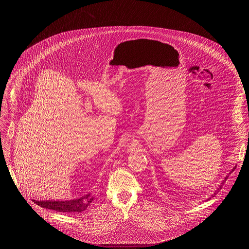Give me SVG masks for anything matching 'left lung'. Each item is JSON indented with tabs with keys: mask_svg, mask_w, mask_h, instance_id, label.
Instances as JSON below:
<instances>
[{
	"mask_svg": "<svg viewBox=\"0 0 249 249\" xmlns=\"http://www.w3.org/2000/svg\"><path fill=\"white\" fill-rule=\"evenodd\" d=\"M233 169H234V168H233ZM232 171H233V170H232ZM228 177H229V175H228V176H226V178H225V180H224V181H223V183H222V185H220V187H219V188H218V190H217V192H219V190H221V189H222V187H223V185H224V183H225V182H226V180H227V179H228ZM216 194H217V193H215V194H214V195H216Z\"/></svg>",
	"mask_w": 249,
	"mask_h": 249,
	"instance_id": "left-lung-1",
	"label": "left lung"
}]
</instances>
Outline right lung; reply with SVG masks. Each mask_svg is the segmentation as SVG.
Masks as SVG:
<instances>
[{"label":"right lung","instance_id":"add662e5","mask_svg":"<svg viewBox=\"0 0 249 249\" xmlns=\"http://www.w3.org/2000/svg\"><path fill=\"white\" fill-rule=\"evenodd\" d=\"M92 198L90 194H88L80 199L71 201H34L38 206L50 209L57 212H67V213H81L84 212L87 207L91 203Z\"/></svg>","mask_w":249,"mask_h":249}]
</instances>
